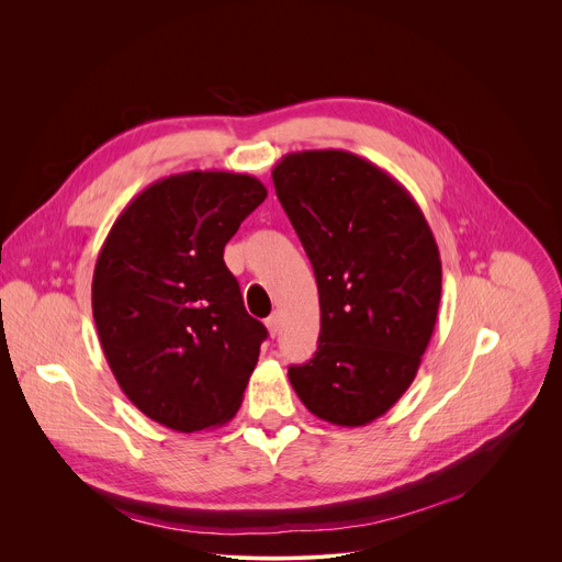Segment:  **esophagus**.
<instances>
[{"label": "esophagus", "instance_id": "1", "mask_svg": "<svg viewBox=\"0 0 562 562\" xmlns=\"http://www.w3.org/2000/svg\"><path fill=\"white\" fill-rule=\"evenodd\" d=\"M280 315L278 313H273V315H269L267 317V329H269V334H271V338H276L278 334H280Z\"/></svg>", "mask_w": 562, "mask_h": 562}]
</instances>
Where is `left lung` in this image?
I'll return each instance as SVG.
<instances>
[{"label": "left lung", "instance_id": "obj_1", "mask_svg": "<svg viewBox=\"0 0 562 562\" xmlns=\"http://www.w3.org/2000/svg\"><path fill=\"white\" fill-rule=\"evenodd\" d=\"M273 187L319 293L317 351L289 380L317 416L362 427L414 382L442 291L434 233L403 184L349 150L284 155Z\"/></svg>", "mask_w": 562, "mask_h": 562}]
</instances>
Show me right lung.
Segmentation results:
<instances>
[{
	"instance_id": "right-lung-1",
	"label": "right lung",
	"mask_w": 562,
	"mask_h": 562,
	"mask_svg": "<svg viewBox=\"0 0 562 562\" xmlns=\"http://www.w3.org/2000/svg\"><path fill=\"white\" fill-rule=\"evenodd\" d=\"M267 198L245 173L189 171L146 187L115 220L93 273L106 362L150 420L193 434L243 405L267 329L224 247Z\"/></svg>"
}]
</instances>
